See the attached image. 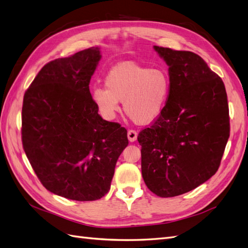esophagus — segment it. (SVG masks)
<instances>
[{
	"mask_svg": "<svg viewBox=\"0 0 248 248\" xmlns=\"http://www.w3.org/2000/svg\"><path fill=\"white\" fill-rule=\"evenodd\" d=\"M127 137H128V140L129 141H134L137 139H138V132L136 130L133 129H130L128 130V132H127Z\"/></svg>",
	"mask_w": 248,
	"mask_h": 248,
	"instance_id": "34e87169",
	"label": "esophagus"
}]
</instances>
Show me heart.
<instances>
[{
	"label": "heart",
	"instance_id": "obj_1",
	"mask_svg": "<svg viewBox=\"0 0 248 248\" xmlns=\"http://www.w3.org/2000/svg\"><path fill=\"white\" fill-rule=\"evenodd\" d=\"M106 88L96 87L92 98L103 118L112 120L123 101L125 114L138 124H149L158 118L170 92V78L161 67L149 68L133 62L119 64L108 71Z\"/></svg>",
	"mask_w": 248,
	"mask_h": 248
}]
</instances>
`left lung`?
I'll list each match as a JSON object with an SVG mask.
<instances>
[{
	"instance_id": "left-lung-1",
	"label": "left lung",
	"mask_w": 248,
	"mask_h": 248,
	"mask_svg": "<svg viewBox=\"0 0 248 248\" xmlns=\"http://www.w3.org/2000/svg\"><path fill=\"white\" fill-rule=\"evenodd\" d=\"M169 65L170 92L161 115L138 137L141 175L160 198L188 192L218 170L230 137L222 79L192 51L154 46Z\"/></svg>"
}]
</instances>
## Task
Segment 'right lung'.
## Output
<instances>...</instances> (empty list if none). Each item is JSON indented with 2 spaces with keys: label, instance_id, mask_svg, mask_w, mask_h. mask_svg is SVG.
<instances>
[{
  "label": "right lung",
  "instance_id": "add662e5",
  "mask_svg": "<svg viewBox=\"0 0 248 248\" xmlns=\"http://www.w3.org/2000/svg\"><path fill=\"white\" fill-rule=\"evenodd\" d=\"M90 47L44 65L24 96L21 140L42 185L73 201H96L110 188L127 130L98 115L89 84L100 60Z\"/></svg>",
  "mask_w": 248,
  "mask_h": 248
}]
</instances>
